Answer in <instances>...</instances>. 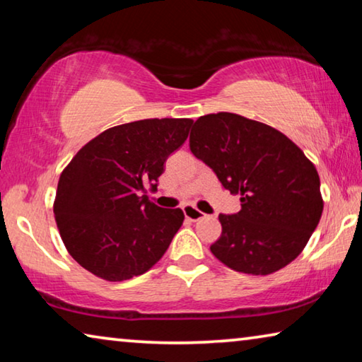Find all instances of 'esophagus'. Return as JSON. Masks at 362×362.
<instances>
[{"label": "esophagus", "mask_w": 362, "mask_h": 362, "mask_svg": "<svg viewBox=\"0 0 362 362\" xmlns=\"http://www.w3.org/2000/svg\"><path fill=\"white\" fill-rule=\"evenodd\" d=\"M183 214H185V217L188 220H192V222H196V220H201V218L206 216L204 212L198 211L194 206H183Z\"/></svg>", "instance_id": "1"}]
</instances>
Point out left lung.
Here are the masks:
<instances>
[{
  "label": "left lung",
  "instance_id": "obj_1",
  "mask_svg": "<svg viewBox=\"0 0 362 362\" xmlns=\"http://www.w3.org/2000/svg\"><path fill=\"white\" fill-rule=\"evenodd\" d=\"M189 150L206 163L241 211L220 214L211 252L231 269L265 276L297 259L320 223V175L305 153L274 127L235 113L196 119Z\"/></svg>",
  "mask_w": 362,
  "mask_h": 362
}]
</instances>
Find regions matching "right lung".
<instances>
[{
	"label": "right lung",
	"instance_id": "1",
	"mask_svg": "<svg viewBox=\"0 0 362 362\" xmlns=\"http://www.w3.org/2000/svg\"><path fill=\"white\" fill-rule=\"evenodd\" d=\"M193 119L153 118L119 124L86 144L60 174L54 216L79 265L105 281H126L155 265L183 223L182 209L153 204L170 153Z\"/></svg>",
	"mask_w": 362,
	"mask_h": 362
}]
</instances>
